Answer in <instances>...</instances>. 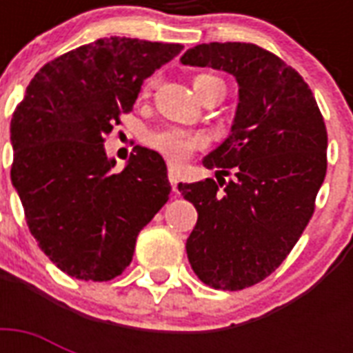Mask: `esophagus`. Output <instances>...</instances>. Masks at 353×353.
I'll list each match as a JSON object with an SVG mask.
<instances>
[{
  "mask_svg": "<svg viewBox=\"0 0 353 353\" xmlns=\"http://www.w3.org/2000/svg\"><path fill=\"white\" fill-rule=\"evenodd\" d=\"M168 179H170V185H172V190L174 192H177V183H179V179H177V174L176 170H168Z\"/></svg>",
  "mask_w": 353,
  "mask_h": 353,
  "instance_id": "esophagus-1",
  "label": "esophagus"
}]
</instances>
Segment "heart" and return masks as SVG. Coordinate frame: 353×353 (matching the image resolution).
<instances>
[{"mask_svg": "<svg viewBox=\"0 0 353 353\" xmlns=\"http://www.w3.org/2000/svg\"><path fill=\"white\" fill-rule=\"evenodd\" d=\"M214 82H220V80L216 79V77H210V74H198L194 79V90L198 93V91L203 90L205 85L214 84ZM150 85H152V82L148 84V88ZM148 143L152 148H155L159 154L165 155L170 163L181 165L183 161H187L190 157L194 150L203 144V137L187 132V130H181V128L172 126L150 133Z\"/></svg>", "mask_w": 353, "mask_h": 353, "instance_id": "heart-1", "label": "heart"}]
</instances>
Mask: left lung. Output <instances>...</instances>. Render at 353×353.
<instances>
[{"label": "left lung", "instance_id": "8db88e82", "mask_svg": "<svg viewBox=\"0 0 353 353\" xmlns=\"http://www.w3.org/2000/svg\"><path fill=\"white\" fill-rule=\"evenodd\" d=\"M181 63L212 68L238 82L231 133L203 159L221 176L177 188L198 210L187 256L198 279L238 291L263 280L290 254L315 210L326 176L328 135L312 90L262 47L201 43Z\"/></svg>", "mask_w": 353, "mask_h": 353}]
</instances>
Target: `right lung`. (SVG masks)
<instances>
[{
  "label": "right lung",
  "mask_w": 353,
  "mask_h": 353,
  "mask_svg": "<svg viewBox=\"0 0 353 353\" xmlns=\"http://www.w3.org/2000/svg\"><path fill=\"white\" fill-rule=\"evenodd\" d=\"M179 43L104 38L46 63L10 121V179L46 256L69 276L104 282L130 265L135 241L170 196L157 152L135 146L122 170L104 135Z\"/></svg>",
  "instance_id": "right-lung-1"
}]
</instances>
